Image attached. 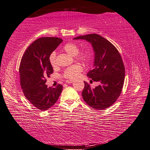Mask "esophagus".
<instances>
[{
	"label": "esophagus",
	"mask_w": 150,
	"mask_h": 150,
	"mask_svg": "<svg viewBox=\"0 0 150 150\" xmlns=\"http://www.w3.org/2000/svg\"><path fill=\"white\" fill-rule=\"evenodd\" d=\"M66 82L67 84H70V83H73V81H72V80H67Z\"/></svg>",
	"instance_id": "esophagus-1"
}]
</instances>
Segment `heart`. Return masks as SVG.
Instances as JSON below:
<instances>
[{
    "mask_svg": "<svg viewBox=\"0 0 150 150\" xmlns=\"http://www.w3.org/2000/svg\"><path fill=\"white\" fill-rule=\"evenodd\" d=\"M63 50L70 56H76V58L83 62H86L90 60V53L86 51L79 52V47L75 43H68L63 47ZM49 62L52 67L56 66V54L54 52L49 56ZM83 71V67L79 64L73 65L65 69L64 72V77L68 79H77L80 73Z\"/></svg>",
    "mask_w": 150,
    "mask_h": 150,
    "instance_id": "b5f03b06",
    "label": "heart"
}]
</instances>
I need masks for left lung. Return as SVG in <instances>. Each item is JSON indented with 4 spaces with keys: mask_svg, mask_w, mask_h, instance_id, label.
Instances as JSON below:
<instances>
[{
    "mask_svg": "<svg viewBox=\"0 0 150 150\" xmlns=\"http://www.w3.org/2000/svg\"><path fill=\"white\" fill-rule=\"evenodd\" d=\"M73 40H85L92 44L94 52L93 67L87 76L100 83L92 88L84 82L82 92L84 101L96 110L107 108L119 98L124 86L125 67L121 55L109 41L99 34H87Z\"/></svg>",
    "mask_w": 150,
    "mask_h": 150,
    "instance_id": "1",
    "label": "left lung"
}]
</instances>
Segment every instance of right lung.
Returning <instances> with one entry per match:
<instances>
[{
	"label": "right lung",
	"instance_id": "obj_1",
	"mask_svg": "<svg viewBox=\"0 0 150 150\" xmlns=\"http://www.w3.org/2000/svg\"><path fill=\"white\" fill-rule=\"evenodd\" d=\"M63 42L59 38L43 37L26 50L19 66L21 86L25 98L38 109L48 110L57 101L63 87H47L46 77L53 73L49 56Z\"/></svg>",
	"mask_w": 150,
	"mask_h": 150
}]
</instances>
